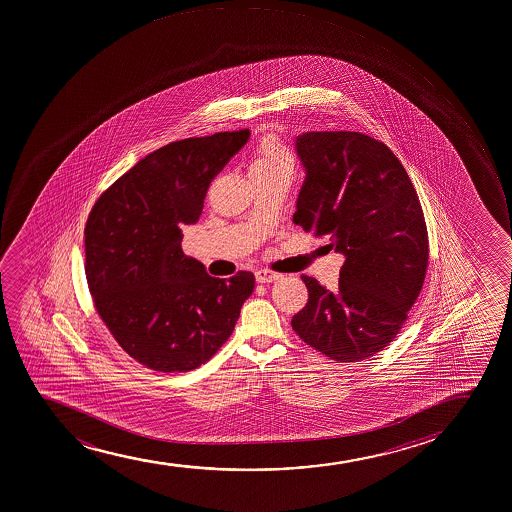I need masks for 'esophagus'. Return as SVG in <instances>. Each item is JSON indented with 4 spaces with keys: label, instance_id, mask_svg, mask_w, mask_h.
Returning <instances> with one entry per match:
<instances>
[{
    "label": "esophagus",
    "instance_id": "obj_1",
    "mask_svg": "<svg viewBox=\"0 0 512 512\" xmlns=\"http://www.w3.org/2000/svg\"><path fill=\"white\" fill-rule=\"evenodd\" d=\"M279 274L277 272H274V270L270 269H259L257 272H255V279L259 282H272L276 281V279H279Z\"/></svg>",
    "mask_w": 512,
    "mask_h": 512
}]
</instances>
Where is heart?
Masks as SVG:
<instances>
[{
  "instance_id": "heart-1",
  "label": "heart",
  "mask_w": 512,
  "mask_h": 512,
  "mask_svg": "<svg viewBox=\"0 0 512 512\" xmlns=\"http://www.w3.org/2000/svg\"><path fill=\"white\" fill-rule=\"evenodd\" d=\"M294 156L286 144L274 136H265L253 151L250 177H267L274 173L293 172Z\"/></svg>"
}]
</instances>
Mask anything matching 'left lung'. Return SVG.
Listing matches in <instances>:
<instances>
[{
    "mask_svg": "<svg viewBox=\"0 0 512 512\" xmlns=\"http://www.w3.org/2000/svg\"><path fill=\"white\" fill-rule=\"evenodd\" d=\"M296 151L306 177L293 221L327 236L345 262L335 293L301 276L308 303L291 325L334 361H364L397 337L424 284L429 240L419 196L393 151L366 134L305 133Z\"/></svg>",
    "mask_w": 512,
    "mask_h": 512,
    "instance_id": "8db88e82",
    "label": "left lung"
}]
</instances>
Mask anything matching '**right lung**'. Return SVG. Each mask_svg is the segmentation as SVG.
I'll return each instance as SVG.
<instances>
[{"label":"right lung","mask_w":512,"mask_h":512,"mask_svg":"<svg viewBox=\"0 0 512 512\" xmlns=\"http://www.w3.org/2000/svg\"><path fill=\"white\" fill-rule=\"evenodd\" d=\"M250 131L173 141L139 160L93 206L85 272L93 305L129 356L158 373L199 368L230 339L252 272L209 276L182 250L209 184Z\"/></svg>","instance_id":"1"}]
</instances>
